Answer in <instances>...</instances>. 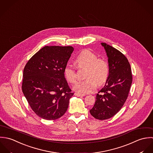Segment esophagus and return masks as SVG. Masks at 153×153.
<instances>
[{
    "instance_id": "esophagus-1",
    "label": "esophagus",
    "mask_w": 153,
    "mask_h": 153,
    "mask_svg": "<svg viewBox=\"0 0 153 153\" xmlns=\"http://www.w3.org/2000/svg\"><path fill=\"white\" fill-rule=\"evenodd\" d=\"M74 95L77 96V97H82V96H85V94H80V93H74Z\"/></svg>"
}]
</instances>
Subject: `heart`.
<instances>
[{"mask_svg":"<svg viewBox=\"0 0 153 153\" xmlns=\"http://www.w3.org/2000/svg\"><path fill=\"white\" fill-rule=\"evenodd\" d=\"M75 63L78 68L86 67L84 80L78 82L74 89L79 93H89L93 92L97 85L102 86L106 83L110 69L108 62L89 50L82 51L75 59ZM65 79L70 83H75L77 81L76 69L71 65L67 64L63 70Z\"/></svg>","mask_w":153,"mask_h":153,"instance_id":"b5f03b06","label":"heart"}]
</instances>
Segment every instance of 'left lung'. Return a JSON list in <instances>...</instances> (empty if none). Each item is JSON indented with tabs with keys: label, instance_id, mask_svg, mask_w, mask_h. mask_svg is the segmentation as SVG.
<instances>
[{
	"label": "left lung",
	"instance_id": "8db88e82",
	"mask_svg": "<svg viewBox=\"0 0 153 153\" xmlns=\"http://www.w3.org/2000/svg\"><path fill=\"white\" fill-rule=\"evenodd\" d=\"M101 45L108 57L110 72L106 85L96 94L90 113L97 120H105L114 117L122 108L129 94L132 75L129 62L121 52L106 43Z\"/></svg>",
	"mask_w": 153,
	"mask_h": 153
}]
</instances>
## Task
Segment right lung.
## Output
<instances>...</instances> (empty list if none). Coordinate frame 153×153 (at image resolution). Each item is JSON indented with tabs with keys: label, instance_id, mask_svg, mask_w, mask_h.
Instances as JSON below:
<instances>
[{
	"label": "right lung",
	"instance_id": "right-lung-1",
	"mask_svg": "<svg viewBox=\"0 0 153 153\" xmlns=\"http://www.w3.org/2000/svg\"><path fill=\"white\" fill-rule=\"evenodd\" d=\"M74 50L71 46H45L27 62L22 90L40 118L55 120L67 111L71 92L63 70Z\"/></svg>",
	"mask_w": 153,
	"mask_h": 153
}]
</instances>
